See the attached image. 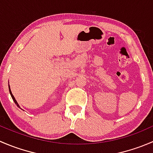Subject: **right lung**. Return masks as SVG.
<instances>
[{"instance_id": "obj_1", "label": "right lung", "mask_w": 153, "mask_h": 153, "mask_svg": "<svg viewBox=\"0 0 153 153\" xmlns=\"http://www.w3.org/2000/svg\"><path fill=\"white\" fill-rule=\"evenodd\" d=\"M9 90H10V95H11V96H12V100H13L14 101V102L15 103V104H16L17 106H18V107L20 108V106L18 105V102H17L16 101V100H15V97L13 96V95H12V92H11V89H10V85H9Z\"/></svg>"}]
</instances>
